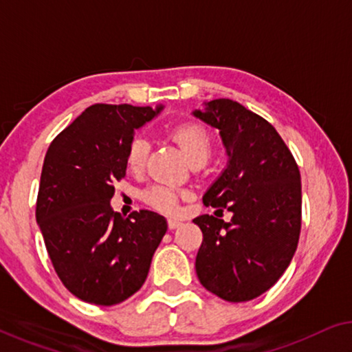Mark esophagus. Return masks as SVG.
I'll return each instance as SVG.
<instances>
[{
  "label": "esophagus",
  "mask_w": 352,
  "mask_h": 352,
  "mask_svg": "<svg viewBox=\"0 0 352 352\" xmlns=\"http://www.w3.org/2000/svg\"><path fill=\"white\" fill-rule=\"evenodd\" d=\"M181 226V221H177V219H168V228H170L171 230L173 229H177Z\"/></svg>",
  "instance_id": "34e87169"
}]
</instances>
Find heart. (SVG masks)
Returning <instances> with one entry per match:
<instances>
[{"label": "heart", "instance_id": "heart-1", "mask_svg": "<svg viewBox=\"0 0 352 352\" xmlns=\"http://www.w3.org/2000/svg\"><path fill=\"white\" fill-rule=\"evenodd\" d=\"M171 141L181 148L187 163L206 162L211 153V136L204 126L195 123H184L170 131ZM148 142L144 138H134L128 148V165L131 170L139 171L146 165L148 155ZM177 190L171 186L157 184L148 187L142 194V199L158 211L171 213L177 204Z\"/></svg>", "mask_w": 352, "mask_h": 352}]
</instances>
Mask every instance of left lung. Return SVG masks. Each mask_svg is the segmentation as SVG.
<instances>
[{
  "label": "left lung",
  "instance_id": "1",
  "mask_svg": "<svg viewBox=\"0 0 352 352\" xmlns=\"http://www.w3.org/2000/svg\"><path fill=\"white\" fill-rule=\"evenodd\" d=\"M192 115L219 129L228 155L204 204L232 213L229 223L210 214L194 219L204 234L197 276L226 301H250L282 277L296 252L300 170L276 128L242 104L214 99Z\"/></svg>",
  "mask_w": 352,
  "mask_h": 352
}]
</instances>
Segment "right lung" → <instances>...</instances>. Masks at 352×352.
I'll use <instances>...</instances> for the list:
<instances>
[{
	"label": "right lung",
	"mask_w": 352,
	"mask_h": 352,
	"mask_svg": "<svg viewBox=\"0 0 352 352\" xmlns=\"http://www.w3.org/2000/svg\"><path fill=\"white\" fill-rule=\"evenodd\" d=\"M162 110L94 104L47 148L36 223L57 276L81 301L113 306L134 295L166 234L158 213L123 218L110 206L113 182L126 175L134 131Z\"/></svg>",
	"instance_id": "obj_1"
}]
</instances>
